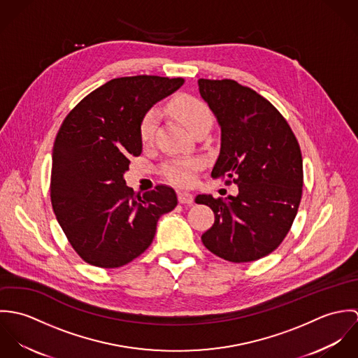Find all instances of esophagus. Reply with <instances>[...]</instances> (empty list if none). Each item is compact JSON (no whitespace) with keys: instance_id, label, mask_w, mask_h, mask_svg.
<instances>
[{"instance_id":"34e87169","label":"esophagus","mask_w":358,"mask_h":358,"mask_svg":"<svg viewBox=\"0 0 358 358\" xmlns=\"http://www.w3.org/2000/svg\"><path fill=\"white\" fill-rule=\"evenodd\" d=\"M178 200H179V203L180 204H193V201H194V197H193V194H190V193H186V192H179L178 193Z\"/></svg>"}]
</instances>
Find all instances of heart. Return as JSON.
<instances>
[{
  "label": "heart",
  "mask_w": 358,
  "mask_h": 358,
  "mask_svg": "<svg viewBox=\"0 0 358 358\" xmlns=\"http://www.w3.org/2000/svg\"><path fill=\"white\" fill-rule=\"evenodd\" d=\"M171 114L179 120L190 132L196 134L201 129L210 127L212 124V114L204 102L197 98L182 95L175 98L168 106ZM158 122V113L155 110L148 111L139 125V136L143 143H149L153 139L154 132ZM200 168V161L190 159V161H175L168 164L162 173L164 176L178 185V186H187L193 183L194 173Z\"/></svg>",
  "instance_id": "1"
}]
</instances>
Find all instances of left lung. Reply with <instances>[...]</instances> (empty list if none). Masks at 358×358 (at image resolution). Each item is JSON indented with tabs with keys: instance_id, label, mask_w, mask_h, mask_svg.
<instances>
[{
	"instance_id": "obj_1",
	"label": "left lung",
	"mask_w": 358,
	"mask_h": 358,
	"mask_svg": "<svg viewBox=\"0 0 358 358\" xmlns=\"http://www.w3.org/2000/svg\"><path fill=\"white\" fill-rule=\"evenodd\" d=\"M200 95L220 125L212 178L238 186L237 196L199 194L215 222L201 236L212 254L234 263L271 254L288 234L302 199L299 143L281 113L234 80H199Z\"/></svg>"
}]
</instances>
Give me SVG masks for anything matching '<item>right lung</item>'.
<instances>
[{"label":"right lung","mask_w":358,"mask_h":358,"mask_svg":"<svg viewBox=\"0 0 358 358\" xmlns=\"http://www.w3.org/2000/svg\"><path fill=\"white\" fill-rule=\"evenodd\" d=\"M183 83L158 76L114 78L64 118L52 152V208L87 263L114 268L132 262L153 243L159 216L178 205L165 185L135 194L124 173L142 153L143 115Z\"/></svg>","instance_id":"right-lung-1"}]
</instances>
